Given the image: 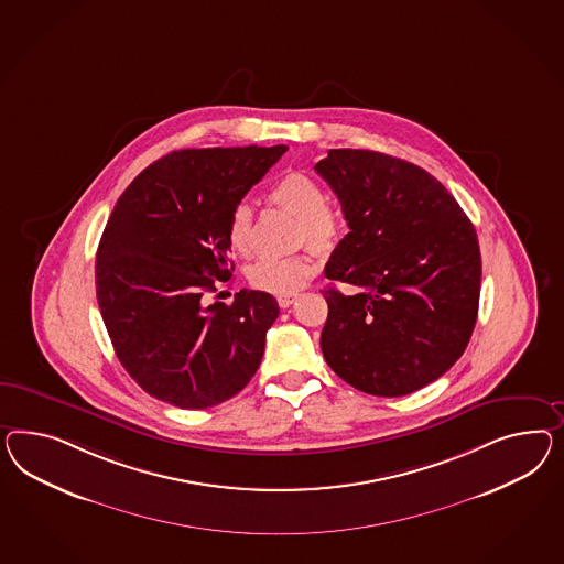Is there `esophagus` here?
Masks as SVG:
<instances>
[{
    "instance_id": "esophagus-1",
    "label": "esophagus",
    "mask_w": 564,
    "mask_h": 564,
    "mask_svg": "<svg viewBox=\"0 0 564 564\" xmlns=\"http://www.w3.org/2000/svg\"><path fill=\"white\" fill-rule=\"evenodd\" d=\"M297 297H300V293H283V295H276V302L281 307H290Z\"/></svg>"
}]
</instances>
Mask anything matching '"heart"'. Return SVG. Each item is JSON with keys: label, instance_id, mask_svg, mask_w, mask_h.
I'll use <instances>...</instances> for the list:
<instances>
[{"label": "heart", "instance_id": "1", "mask_svg": "<svg viewBox=\"0 0 564 564\" xmlns=\"http://www.w3.org/2000/svg\"><path fill=\"white\" fill-rule=\"evenodd\" d=\"M269 198L274 205L300 219V240L310 242L318 250H333L343 238L345 224L340 215L328 207V195L318 181L302 172H290L273 184ZM254 215L240 203L231 209L228 219V242L238 254L252 250ZM316 271L312 252L293 257H262L248 269L252 288L267 293H291L304 285L305 279Z\"/></svg>", "mask_w": 564, "mask_h": 564}]
</instances>
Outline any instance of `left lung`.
I'll return each mask as SVG.
<instances>
[{
	"label": "left lung",
	"mask_w": 564,
	"mask_h": 564,
	"mask_svg": "<svg viewBox=\"0 0 564 564\" xmlns=\"http://www.w3.org/2000/svg\"><path fill=\"white\" fill-rule=\"evenodd\" d=\"M314 167L350 229L324 274L357 290H324V359L366 394L406 397L468 347L482 274L476 229L447 188L406 160L330 150Z\"/></svg>",
	"instance_id": "8db88e82"
}]
</instances>
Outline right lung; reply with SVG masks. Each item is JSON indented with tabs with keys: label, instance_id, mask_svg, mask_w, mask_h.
Segmentation results:
<instances>
[{
	"label": "right lung",
	"instance_id": "obj_1",
	"mask_svg": "<svg viewBox=\"0 0 564 564\" xmlns=\"http://www.w3.org/2000/svg\"><path fill=\"white\" fill-rule=\"evenodd\" d=\"M285 152L288 145L167 153L117 200L96 252V297L119 361L150 397L209 409L257 373L276 300L242 290L224 304L212 293L215 279L229 281L234 271L231 209Z\"/></svg>",
	"mask_w": 564,
	"mask_h": 564
}]
</instances>
